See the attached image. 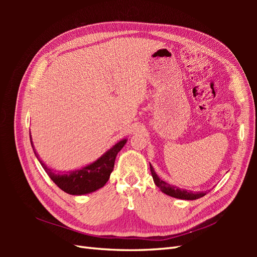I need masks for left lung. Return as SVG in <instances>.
<instances>
[{
  "label": "left lung",
  "instance_id": "obj_1",
  "mask_svg": "<svg viewBox=\"0 0 257 257\" xmlns=\"http://www.w3.org/2000/svg\"><path fill=\"white\" fill-rule=\"evenodd\" d=\"M150 171L157 187L159 188L163 193H166L167 195H170L172 198L182 199V200H196L205 195V192H193V191L182 190L178 187H174V185L167 183L166 181H163V180H161L159 177H158V174L155 172L154 168H152L151 165H150Z\"/></svg>",
  "mask_w": 257,
  "mask_h": 257
}]
</instances>
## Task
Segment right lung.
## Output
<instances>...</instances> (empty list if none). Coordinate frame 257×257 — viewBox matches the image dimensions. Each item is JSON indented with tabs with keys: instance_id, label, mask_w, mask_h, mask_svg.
Listing matches in <instances>:
<instances>
[{
	"instance_id": "obj_1",
	"label": "right lung",
	"mask_w": 257,
	"mask_h": 257,
	"mask_svg": "<svg viewBox=\"0 0 257 257\" xmlns=\"http://www.w3.org/2000/svg\"><path fill=\"white\" fill-rule=\"evenodd\" d=\"M125 143H127V139L119 141L112 148L109 149L106 154H103L99 159H97L95 162L90 163L88 166L79 169V170L57 173L53 171V169L48 168L40 159V157H38L34 149L31 138L32 148L34 150V154L42 165L43 169L48 174V177L53 180V182L59 189H62L64 192L72 195L88 194L102 188L107 183L109 177H110V173L113 170L114 160H116L118 152L122 149Z\"/></svg>"
}]
</instances>
